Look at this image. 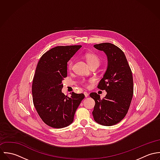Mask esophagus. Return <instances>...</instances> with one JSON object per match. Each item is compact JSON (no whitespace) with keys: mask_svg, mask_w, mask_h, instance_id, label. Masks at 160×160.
<instances>
[{"mask_svg":"<svg viewBox=\"0 0 160 160\" xmlns=\"http://www.w3.org/2000/svg\"><path fill=\"white\" fill-rule=\"evenodd\" d=\"M84 95H85L86 97H88V95H89V94H88V93L87 92H84Z\"/></svg>","mask_w":160,"mask_h":160,"instance_id":"1","label":"esophagus"}]
</instances>
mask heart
I'll use <instances>...</instances> for the list:
<instances>
[{"label":"heart","instance_id":"heart-1","mask_svg":"<svg viewBox=\"0 0 160 160\" xmlns=\"http://www.w3.org/2000/svg\"><path fill=\"white\" fill-rule=\"evenodd\" d=\"M85 57L86 58V60H87L88 64L90 66H92L94 65H97L99 66L100 65L101 60L99 58V57L95 53H87ZM73 65H74V61L73 60L69 61L68 63V69L69 70H71L72 69ZM82 82L84 85H85V86L87 85V83L85 81H82Z\"/></svg>","mask_w":160,"mask_h":160}]
</instances>
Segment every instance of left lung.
<instances>
[{
  "mask_svg": "<svg viewBox=\"0 0 160 160\" xmlns=\"http://www.w3.org/2000/svg\"><path fill=\"white\" fill-rule=\"evenodd\" d=\"M93 47L108 57V68L97 88L107 93L102 99L95 92L90 93L95 102L92 114L98 124L110 126L120 122L128 113L134 93L133 77L124 52L111 43Z\"/></svg>",
  "mask_w": 160,
  "mask_h": 160,
  "instance_id": "left-lung-1",
  "label": "left lung"
}]
</instances>
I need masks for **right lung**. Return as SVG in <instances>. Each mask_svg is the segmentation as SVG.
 <instances>
[{"mask_svg":"<svg viewBox=\"0 0 160 160\" xmlns=\"http://www.w3.org/2000/svg\"><path fill=\"white\" fill-rule=\"evenodd\" d=\"M81 46H57L41 57L32 80L34 107L41 119L53 128L71 124L75 112L84 98L83 93L62 92V81L67 77V62Z\"/></svg>","mask_w":160,"mask_h":160,"instance_id":"right-lung-1","label":"right lung"}]
</instances>
